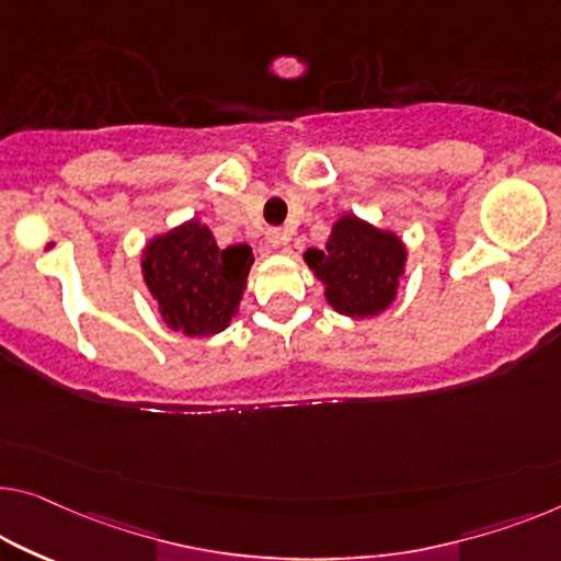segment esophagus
<instances>
[{
	"mask_svg": "<svg viewBox=\"0 0 561 561\" xmlns=\"http://www.w3.org/2000/svg\"><path fill=\"white\" fill-rule=\"evenodd\" d=\"M289 241V233L282 231V229H270L266 231V244H270L272 249H282L284 244Z\"/></svg>",
	"mask_w": 561,
	"mask_h": 561,
	"instance_id": "1",
	"label": "esophagus"
}]
</instances>
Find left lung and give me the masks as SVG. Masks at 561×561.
I'll return each instance as SVG.
<instances>
[{
	"label": "left lung",
	"instance_id": "8db88e82",
	"mask_svg": "<svg viewBox=\"0 0 561 561\" xmlns=\"http://www.w3.org/2000/svg\"><path fill=\"white\" fill-rule=\"evenodd\" d=\"M302 256L324 284V299L334 312L367 320L396 302L408 247L396 231L342 214L332 224L324 249H307Z\"/></svg>",
	"mask_w": 561,
	"mask_h": 561
}]
</instances>
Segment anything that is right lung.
<instances>
[{
    "instance_id": "obj_1",
    "label": "right lung",
    "mask_w": 561,
    "mask_h": 561,
    "mask_svg": "<svg viewBox=\"0 0 561 561\" xmlns=\"http://www.w3.org/2000/svg\"><path fill=\"white\" fill-rule=\"evenodd\" d=\"M252 247L219 249L211 229L188 219L156 233L140 254V272L161 320L186 337H211L239 314Z\"/></svg>"
}]
</instances>
